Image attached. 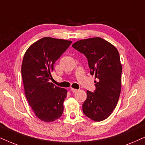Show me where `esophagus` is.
<instances>
[{
  "label": "esophagus",
  "instance_id": "34e87169",
  "mask_svg": "<svg viewBox=\"0 0 145 145\" xmlns=\"http://www.w3.org/2000/svg\"><path fill=\"white\" fill-rule=\"evenodd\" d=\"M78 89H74V88H71V91L73 92V93H75V92H77L78 91Z\"/></svg>",
  "mask_w": 145,
  "mask_h": 145
}]
</instances>
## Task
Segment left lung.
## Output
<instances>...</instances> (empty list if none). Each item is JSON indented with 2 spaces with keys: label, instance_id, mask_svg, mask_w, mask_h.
<instances>
[{
  "label": "left lung",
  "instance_id": "8db88e82",
  "mask_svg": "<svg viewBox=\"0 0 145 145\" xmlns=\"http://www.w3.org/2000/svg\"><path fill=\"white\" fill-rule=\"evenodd\" d=\"M72 47L85 55L90 74L97 79L95 81V90L87 91L83 112L95 121L105 120L116 107L121 93L122 66L118 50L98 37L80 40Z\"/></svg>",
  "mask_w": 145,
  "mask_h": 145
}]
</instances>
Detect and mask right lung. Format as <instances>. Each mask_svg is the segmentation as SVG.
I'll return each mask as SVG.
<instances>
[{
  "instance_id": "add662e5",
  "label": "right lung",
  "mask_w": 145,
  "mask_h": 145,
  "mask_svg": "<svg viewBox=\"0 0 145 145\" xmlns=\"http://www.w3.org/2000/svg\"><path fill=\"white\" fill-rule=\"evenodd\" d=\"M71 41L42 38L31 45L25 53L21 67L25 95L38 119L52 122L63 111L67 90L50 83L54 65Z\"/></svg>"
}]
</instances>
